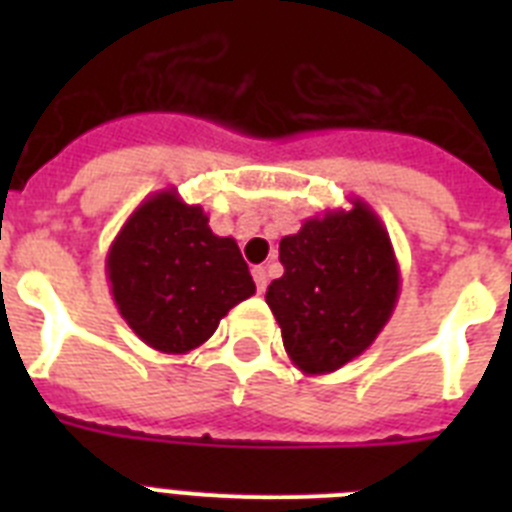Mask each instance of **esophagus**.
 <instances>
[{"mask_svg": "<svg viewBox=\"0 0 512 512\" xmlns=\"http://www.w3.org/2000/svg\"><path fill=\"white\" fill-rule=\"evenodd\" d=\"M252 279H255L257 284V292H265V287H268V273H265L263 265L252 268Z\"/></svg>", "mask_w": 512, "mask_h": 512, "instance_id": "esophagus-1", "label": "esophagus"}]
</instances>
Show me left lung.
<instances>
[{
    "label": "left lung",
    "instance_id": "left-lung-1",
    "mask_svg": "<svg viewBox=\"0 0 512 512\" xmlns=\"http://www.w3.org/2000/svg\"><path fill=\"white\" fill-rule=\"evenodd\" d=\"M284 276L265 303L281 327L289 361L303 374H332L364 353L396 311L401 271L366 201L308 217L279 244Z\"/></svg>",
    "mask_w": 512,
    "mask_h": 512
}]
</instances>
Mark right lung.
I'll return each instance as SVG.
<instances>
[{"label":"right lung","mask_w":512,"mask_h":512,"mask_svg":"<svg viewBox=\"0 0 512 512\" xmlns=\"http://www.w3.org/2000/svg\"><path fill=\"white\" fill-rule=\"evenodd\" d=\"M116 311L148 348L183 356L215 335L255 281L231 236H215L207 212L175 188L132 209L106 255Z\"/></svg>","instance_id":"right-lung-1"}]
</instances>
